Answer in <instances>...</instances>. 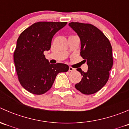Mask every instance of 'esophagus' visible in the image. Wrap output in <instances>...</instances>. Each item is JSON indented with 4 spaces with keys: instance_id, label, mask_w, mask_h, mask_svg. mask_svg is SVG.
<instances>
[{
    "instance_id": "34e87169",
    "label": "esophagus",
    "mask_w": 129,
    "mask_h": 129,
    "mask_svg": "<svg viewBox=\"0 0 129 129\" xmlns=\"http://www.w3.org/2000/svg\"><path fill=\"white\" fill-rule=\"evenodd\" d=\"M69 71L70 72H72V71H75V69L73 68V67H69Z\"/></svg>"
}]
</instances>
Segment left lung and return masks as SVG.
Instances as JSON below:
<instances>
[{"label":"left lung","instance_id":"left-lung-1","mask_svg":"<svg viewBox=\"0 0 129 129\" xmlns=\"http://www.w3.org/2000/svg\"><path fill=\"white\" fill-rule=\"evenodd\" d=\"M69 25L80 37V55L87 62L86 72L77 69L82 75L75 87L84 94L100 90L107 82L113 66L112 46L109 39L98 28L90 24L71 22Z\"/></svg>","mask_w":129,"mask_h":129}]
</instances>
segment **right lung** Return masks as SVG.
<instances>
[{
  "mask_svg": "<svg viewBox=\"0 0 129 129\" xmlns=\"http://www.w3.org/2000/svg\"><path fill=\"white\" fill-rule=\"evenodd\" d=\"M67 22H39L24 30L17 40L14 53L20 84L30 93L41 95L52 86L57 74L69 71L65 63L50 64L44 51L50 50L52 37Z\"/></svg>",
  "mask_w": 129,
  "mask_h": 129,
  "instance_id": "right-lung-1",
  "label": "right lung"
}]
</instances>
